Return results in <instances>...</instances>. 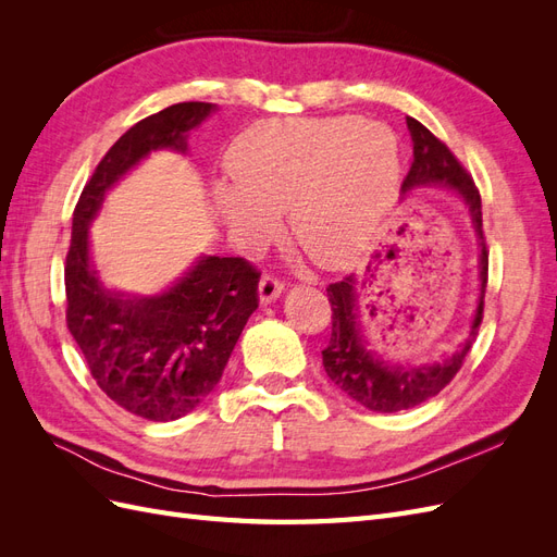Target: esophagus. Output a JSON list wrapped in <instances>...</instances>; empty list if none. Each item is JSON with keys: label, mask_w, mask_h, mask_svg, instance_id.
<instances>
[{"label": "esophagus", "mask_w": 557, "mask_h": 557, "mask_svg": "<svg viewBox=\"0 0 557 557\" xmlns=\"http://www.w3.org/2000/svg\"><path fill=\"white\" fill-rule=\"evenodd\" d=\"M283 288H285V283L278 276L264 274L262 281H260V301H262V305H269V301L276 299L283 293Z\"/></svg>", "instance_id": "34e87169"}]
</instances>
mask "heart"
<instances>
[{"label":"heart","instance_id":"heart-1","mask_svg":"<svg viewBox=\"0 0 557 557\" xmlns=\"http://www.w3.org/2000/svg\"><path fill=\"white\" fill-rule=\"evenodd\" d=\"M237 193L221 195L227 225L260 242L290 209L299 248L320 267H344L372 244L399 183L395 132L348 115L276 117L242 132L227 153Z\"/></svg>","mask_w":557,"mask_h":557}]
</instances>
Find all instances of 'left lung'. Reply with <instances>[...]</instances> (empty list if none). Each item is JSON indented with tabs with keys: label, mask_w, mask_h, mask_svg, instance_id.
<instances>
[{
	"label": "left lung",
	"mask_w": 557,
	"mask_h": 557,
	"mask_svg": "<svg viewBox=\"0 0 557 557\" xmlns=\"http://www.w3.org/2000/svg\"><path fill=\"white\" fill-rule=\"evenodd\" d=\"M407 125L413 141V162L401 183V193H409L425 183H442L462 195L481 239V297L474 325H471V332L460 350H455L446 362L404 369L387 367L364 348L358 327L356 278L346 276L327 285V297L332 305V336L323 350V367L339 391L362 404V407L379 413H395L418 407V404L442 393L455 379L467 352L471 350V344L476 342L487 283V246L483 234L481 195L474 178L465 170L462 162L453 156V150L442 139H436L423 123H418L416 117H407Z\"/></svg>",
	"instance_id": "8db88e82"
}]
</instances>
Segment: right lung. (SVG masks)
<instances>
[{
    "label": "right lung",
    "instance_id": "add662e5",
    "mask_svg": "<svg viewBox=\"0 0 557 557\" xmlns=\"http://www.w3.org/2000/svg\"><path fill=\"white\" fill-rule=\"evenodd\" d=\"M213 111L181 102L132 125L99 160L74 209L64 262L66 327L102 393L125 411L166 423L207 399L223 379L250 313L260 272L244 258L199 260L170 293L125 299L102 288L88 260V225L104 193L156 148L185 150V132Z\"/></svg>",
    "mask_w": 557,
    "mask_h": 557
}]
</instances>
